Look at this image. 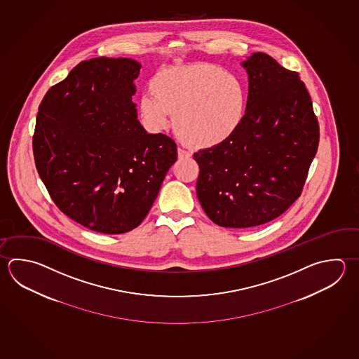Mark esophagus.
Listing matches in <instances>:
<instances>
[{
    "label": "esophagus",
    "instance_id": "34e87169",
    "mask_svg": "<svg viewBox=\"0 0 359 359\" xmlns=\"http://www.w3.org/2000/svg\"><path fill=\"white\" fill-rule=\"evenodd\" d=\"M190 156H191V152H190L189 149H184V147H177V157L180 160L189 158Z\"/></svg>",
    "mask_w": 359,
    "mask_h": 359
}]
</instances>
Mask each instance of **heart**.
<instances>
[{"mask_svg":"<svg viewBox=\"0 0 359 359\" xmlns=\"http://www.w3.org/2000/svg\"><path fill=\"white\" fill-rule=\"evenodd\" d=\"M138 110L151 130L169 124L177 135L202 149L215 147L235 135L244 121L246 91L233 74L215 65L168 68L149 81Z\"/></svg>","mask_w":359,"mask_h":359,"instance_id":"b5f03b06","label":"heart"}]
</instances>
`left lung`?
<instances>
[{
    "instance_id": "left-lung-1",
    "label": "left lung",
    "mask_w": 359,
    "mask_h": 359,
    "mask_svg": "<svg viewBox=\"0 0 359 359\" xmlns=\"http://www.w3.org/2000/svg\"><path fill=\"white\" fill-rule=\"evenodd\" d=\"M241 66L249 80L244 121L226 142L194 154L201 205L215 224L229 229L266 224L291 207L320 137L297 72L260 52Z\"/></svg>"
}]
</instances>
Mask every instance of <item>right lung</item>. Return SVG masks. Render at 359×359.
<instances>
[{
  "label": "right lung",
  "mask_w": 359,
  "mask_h": 359,
  "mask_svg": "<svg viewBox=\"0 0 359 359\" xmlns=\"http://www.w3.org/2000/svg\"><path fill=\"white\" fill-rule=\"evenodd\" d=\"M141 65L99 57L48 90L33 151L55 205L88 230L118 235L147 216L177 158L170 137L147 133L132 96Z\"/></svg>",
  "instance_id": "add662e5"
}]
</instances>
